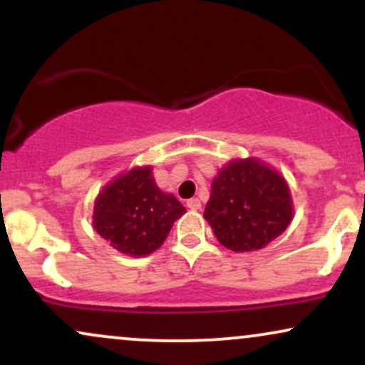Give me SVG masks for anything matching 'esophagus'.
<instances>
[{"mask_svg": "<svg viewBox=\"0 0 365 365\" xmlns=\"http://www.w3.org/2000/svg\"><path fill=\"white\" fill-rule=\"evenodd\" d=\"M187 207L192 209V211H197V209H200V200L199 199H188Z\"/></svg>", "mask_w": 365, "mask_h": 365, "instance_id": "esophagus-1", "label": "esophagus"}]
</instances>
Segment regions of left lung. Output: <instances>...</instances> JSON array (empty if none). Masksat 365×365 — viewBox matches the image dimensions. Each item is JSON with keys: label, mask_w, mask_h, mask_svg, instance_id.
I'll return each mask as SVG.
<instances>
[{"label": "left lung", "mask_w": 365, "mask_h": 365, "mask_svg": "<svg viewBox=\"0 0 365 365\" xmlns=\"http://www.w3.org/2000/svg\"><path fill=\"white\" fill-rule=\"evenodd\" d=\"M292 215L287 182L255 159L232 161L217 173L204 211L220 244L233 252L266 247L287 230Z\"/></svg>", "instance_id": "obj_1"}]
</instances>
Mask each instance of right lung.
Wrapping results in <instances>:
<instances>
[{
    "label": "right lung",
    "instance_id": "obj_1",
    "mask_svg": "<svg viewBox=\"0 0 365 365\" xmlns=\"http://www.w3.org/2000/svg\"><path fill=\"white\" fill-rule=\"evenodd\" d=\"M183 212L175 195L156 187L148 166L121 175L98 195L94 228L116 250L140 257L163 245Z\"/></svg>",
    "mask_w": 365,
    "mask_h": 365
}]
</instances>
